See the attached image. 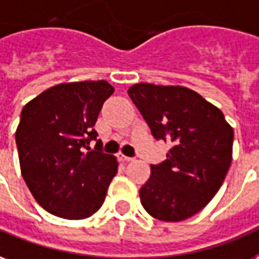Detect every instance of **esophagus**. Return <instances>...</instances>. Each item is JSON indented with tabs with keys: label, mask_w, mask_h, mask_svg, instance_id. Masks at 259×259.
I'll return each mask as SVG.
<instances>
[{
	"label": "esophagus",
	"mask_w": 259,
	"mask_h": 259,
	"mask_svg": "<svg viewBox=\"0 0 259 259\" xmlns=\"http://www.w3.org/2000/svg\"><path fill=\"white\" fill-rule=\"evenodd\" d=\"M118 158L121 160V161H124V163H128V161H132L134 160V157H128V156H124V154H118Z\"/></svg>",
	"instance_id": "esophagus-1"
}]
</instances>
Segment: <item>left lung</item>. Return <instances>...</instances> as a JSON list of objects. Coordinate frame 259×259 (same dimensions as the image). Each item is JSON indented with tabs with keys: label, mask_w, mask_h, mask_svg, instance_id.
Wrapping results in <instances>:
<instances>
[{
	"label": "left lung",
	"mask_w": 259,
	"mask_h": 259,
	"mask_svg": "<svg viewBox=\"0 0 259 259\" xmlns=\"http://www.w3.org/2000/svg\"><path fill=\"white\" fill-rule=\"evenodd\" d=\"M128 95L157 141L172 145L167 160L152 164L139 190L153 218L179 222L197 214L220 190L232 163L233 130L224 113L185 87L141 82Z\"/></svg>",
	"instance_id": "left-lung-1"
}]
</instances>
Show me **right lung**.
Instances as JSON below:
<instances>
[{
  "label": "right lung",
  "mask_w": 259,
  "mask_h": 259,
  "mask_svg": "<svg viewBox=\"0 0 259 259\" xmlns=\"http://www.w3.org/2000/svg\"><path fill=\"white\" fill-rule=\"evenodd\" d=\"M113 92L103 80L67 82L23 107L15 135L20 169L35 201L51 214L84 220L103 204L118 163L102 152L94 125Z\"/></svg>",
  "instance_id": "add662e5"
}]
</instances>
